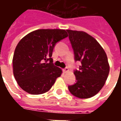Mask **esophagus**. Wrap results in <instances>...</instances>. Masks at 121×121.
<instances>
[{
  "mask_svg": "<svg viewBox=\"0 0 121 121\" xmlns=\"http://www.w3.org/2000/svg\"><path fill=\"white\" fill-rule=\"evenodd\" d=\"M63 72L65 73H67V72H69V69L67 68V67H66V68L63 69Z\"/></svg>",
  "mask_w": 121,
  "mask_h": 121,
  "instance_id": "34e87169",
  "label": "esophagus"
}]
</instances>
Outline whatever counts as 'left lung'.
Here are the masks:
<instances>
[{
  "label": "left lung",
  "instance_id": "1",
  "mask_svg": "<svg viewBox=\"0 0 121 121\" xmlns=\"http://www.w3.org/2000/svg\"><path fill=\"white\" fill-rule=\"evenodd\" d=\"M73 48L75 61H80L78 71H74L76 84L68 87L72 95L88 99L104 86L109 72L105 51L93 37L83 31L67 30Z\"/></svg>",
  "mask_w": 121,
  "mask_h": 121
}]
</instances>
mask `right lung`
<instances>
[{"instance_id":"1","label":"right lung","mask_w":121,"mask_h":121,"mask_svg":"<svg viewBox=\"0 0 121 121\" xmlns=\"http://www.w3.org/2000/svg\"><path fill=\"white\" fill-rule=\"evenodd\" d=\"M68 36L61 29H39L22 38L15 50L13 72L21 88L32 95L49 91L62 73L52 57L56 43ZM49 60L50 62L47 63Z\"/></svg>"}]
</instances>
